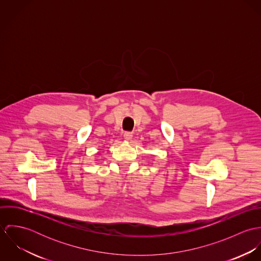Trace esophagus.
<instances>
[{
	"label": "esophagus",
	"mask_w": 261,
	"mask_h": 261,
	"mask_svg": "<svg viewBox=\"0 0 261 261\" xmlns=\"http://www.w3.org/2000/svg\"><path fill=\"white\" fill-rule=\"evenodd\" d=\"M123 138L126 140V141H130L132 138H133V134L129 133V132H126L123 134Z\"/></svg>",
	"instance_id": "1"
}]
</instances>
